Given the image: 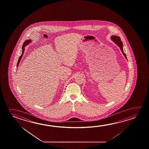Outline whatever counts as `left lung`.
<instances>
[{
    "label": "left lung",
    "instance_id": "8db88e82",
    "mask_svg": "<svg viewBox=\"0 0 149 149\" xmlns=\"http://www.w3.org/2000/svg\"><path fill=\"white\" fill-rule=\"evenodd\" d=\"M111 39H112L113 42H114L115 44L117 45L118 46L120 47V49L121 51H122V53L123 54V55L125 57L127 60L126 55L125 54L124 52V51H123V42H122L121 40H120V37L116 36H112L111 37Z\"/></svg>",
    "mask_w": 149,
    "mask_h": 149
}]
</instances>
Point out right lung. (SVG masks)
Here are the masks:
<instances>
[{"label":"right lung","mask_w":149,"mask_h":149,"mask_svg":"<svg viewBox=\"0 0 149 149\" xmlns=\"http://www.w3.org/2000/svg\"><path fill=\"white\" fill-rule=\"evenodd\" d=\"M31 42V40L29 39V40H26V41H25L23 43V46H22V54L21 55V56H20L19 57V60H18V62H17V66L19 65V63H20V61H21V59L22 58V56H23V54H24V52L25 50V46H26L28 44H29Z\"/></svg>","instance_id":"right-lung-1"}]
</instances>
